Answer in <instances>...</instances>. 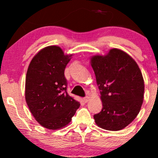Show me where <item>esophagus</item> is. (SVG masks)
I'll list each match as a JSON object with an SVG mask.
<instances>
[{"label":"esophagus","mask_w":158,"mask_h":158,"mask_svg":"<svg viewBox=\"0 0 158 158\" xmlns=\"http://www.w3.org/2000/svg\"><path fill=\"white\" fill-rule=\"evenodd\" d=\"M89 100H90V97H88V96L83 98V101H84L85 102H88Z\"/></svg>","instance_id":"1"}]
</instances>
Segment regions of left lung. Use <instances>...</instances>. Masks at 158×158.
<instances>
[{"instance_id":"left-lung-1","label":"left lung","mask_w":158,"mask_h":158,"mask_svg":"<svg viewBox=\"0 0 158 158\" xmlns=\"http://www.w3.org/2000/svg\"><path fill=\"white\" fill-rule=\"evenodd\" d=\"M99 87L102 109L94 114L96 124L109 131H119L136 118L143 102L144 81L136 61L119 49L90 59Z\"/></svg>"}]
</instances>
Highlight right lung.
<instances>
[{"mask_svg": "<svg viewBox=\"0 0 158 158\" xmlns=\"http://www.w3.org/2000/svg\"><path fill=\"white\" fill-rule=\"evenodd\" d=\"M71 56L59 47L48 46L32 58L27 69V104L35 120L48 129L66 126L80 106L67 92L64 69Z\"/></svg>", "mask_w": 158, "mask_h": 158, "instance_id": "add662e5", "label": "right lung"}]
</instances>
